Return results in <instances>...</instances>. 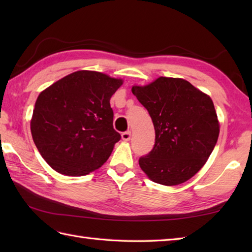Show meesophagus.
Returning <instances> with one entry per match:
<instances>
[{
	"label": "esophagus",
	"mask_w": 252,
	"mask_h": 252,
	"mask_svg": "<svg viewBox=\"0 0 252 252\" xmlns=\"http://www.w3.org/2000/svg\"><path fill=\"white\" fill-rule=\"evenodd\" d=\"M121 137H122V140L125 141V142L130 141V140H131V132H130V131L123 132L122 134H121Z\"/></svg>",
	"instance_id": "obj_1"
}]
</instances>
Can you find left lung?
<instances>
[{"label": "left lung", "instance_id": "left-lung-1", "mask_svg": "<svg viewBox=\"0 0 252 252\" xmlns=\"http://www.w3.org/2000/svg\"><path fill=\"white\" fill-rule=\"evenodd\" d=\"M132 93L147 109L155 127V145L138 159L155 183L173 186L192 178L215 148L220 126L210 96L189 81L160 77Z\"/></svg>", "mask_w": 252, "mask_h": 252}]
</instances>
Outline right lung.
Returning <instances> with one entry per match:
<instances>
[{
  "mask_svg": "<svg viewBox=\"0 0 252 252\" xmlns=\"http://www.w3.org/2000/svg\"><path fill=\"white\" fill-rule=\"evenodd\" d=\"M121 79L97 71L68 74L37 96L31 134L41 156L58 173L87 175L100 168L120 141L110 98Z\"/></svg>",
  "mask_w": 252,
  "mask_h": 252,
  "instance_id": "1",
  "label": "right lung"
}]
</instances>
